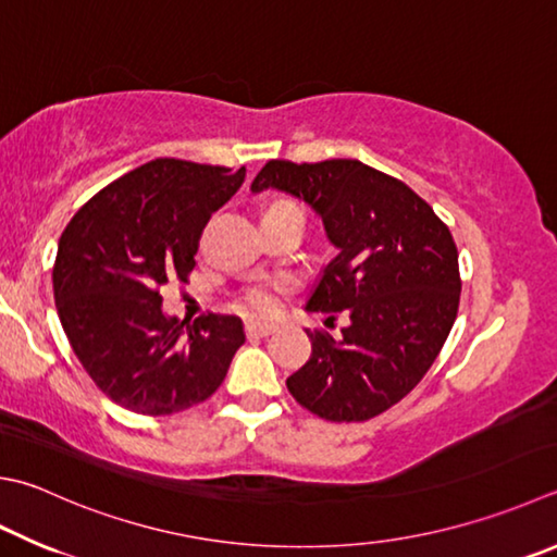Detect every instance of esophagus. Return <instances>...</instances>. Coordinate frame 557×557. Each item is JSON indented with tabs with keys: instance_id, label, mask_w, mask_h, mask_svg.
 Listing matches in <instances>:
<instances>
[{
	"instance_id": "34e87169",
	"label": "esophagus",
	"mask_w": 557,
	"mask_h": 557,
	"mask_svg": "<svg viewBox=\"0 0 557 557\" xmlns=\"http://www.w3.org/2000/svg\"><path fill=\"white\" fill-rule=\"evenodd\" d=\"M278 330V324L274 322H261V320H247L245 322V332L247 337H269Z\"/></svg>"
}]
</instances>
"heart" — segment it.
Segmentation results:
<instances>
[{"label":"heart","instance_id":"heart-1","mask_svg":"<svg viewBox=\"0 0 557 557\" xmlns=\"http://www.w3.org/2000/svg\"><path fill=\"white\" fill-rule=\"evenodd\" d=\"M283 206H293V203H286V201H281V203H274L271 208H283ZM269 208V211H271ZM281 290H283V283H271V286H259V288H251L249 293H247V302L255 310H261V312H271V310H276L278 308V296H281Z\"/></svg>","mask_w":557,"mask_h":557}]
</instances>
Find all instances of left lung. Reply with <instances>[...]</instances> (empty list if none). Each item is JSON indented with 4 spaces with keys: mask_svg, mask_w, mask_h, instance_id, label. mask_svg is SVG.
<instances>
[{
    "mask_svg": "<svg viewBox=\"0 0 557 557\" xmlns=\"http://www.w3.org/2000/svg\"><path fill=\"white\" fill-rule=\"evenodd\" d=\"M267 188L306 201L337 249L306 308L349 314L339 339L308 332L312 354L288 375L290 395L330 422L385 412L432 369L454 327L460 300L454 237L412 188L359 160H271L251 194Z\"/></svg>",
    "mask_w": 557,
    "mask_h": 557,
    "instance_id": "left-lung-1",
    "label": "left lung"
}]
</instances>
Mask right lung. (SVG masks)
I'll use <instances>...</instances> for the list:
<instances>
[{
  "label": "right lung",
  "instance_id": "right-lung-1",
  "mask_svg": "<svg viewBox=\"0 0 557 557\" xmlns=\"http://www.w3.org/2000/svg\"><path fill=\"white\" fill-rule=\"evenodd\" d=\"M245 174V166L154 160L101 188L62 233L52 269L62 330L115 405L176 414L208 400L227 375L245 344L243 320L180 322L164 314L160 288L174 276L186 281L206 223Z\"/></svg>",
  "mask_w": 557,
  "mask_h": 557
}]
</instances>
